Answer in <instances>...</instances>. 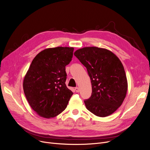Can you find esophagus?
I'll return each instance as SVG.
<instances>
[{"instance_id":"34e87169","label":"esophagus","mask_w":150,"mask_h":150,"mask_svg":"<svg viewBox=\"0 0 150 150\" xmlns=\"http://www.w3.org/2000/svg\"><path fill=\"white\" fill-rule=\"evenodd\" d=\"M75 91H76V92H80V89H79V88H78V87L75 88Z\"/></svg>"}]
</instances>
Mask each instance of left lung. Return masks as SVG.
Instances as JSON below:
<instances>
[{
	"instance_id": "8db88e82",
	"label": "left lung",
	"mask_w": 150,
	"mask_h": 150,
	"mask_svg": "<svg viewBox=\"0 0 150 150\" xmlns=\"http://www.w3.org/2000/svg\"><path fill=\"white\" fill-rule=\"evenodd\" d=\"M74 55L91 78L92 95L84 100L86 108L98 117L112 114L122 105L128 89L122 62L112 52L97 47L78 49Z\"/></svg>"
}]
</instances>
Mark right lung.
I'll return each mask as SVG.
<instances>
[{
	"mask_svg": "<svg viewBox=\"0 0 150 150\" xmlns=\"http://www.w3.org/2000/svg\"><path fill=\"white\" fill-rule=\"evenodd\" d=\"M73 47H58L39 53L24 77L23 88L31 108L41 117H56L66 108L73 92L66 85V66Z\"/></svg>",
	"mask_w": 150,
	"mask_h": 150,
	"instance_id": "right-lung-1",
	"label": "right lung"
}]
</instances>
